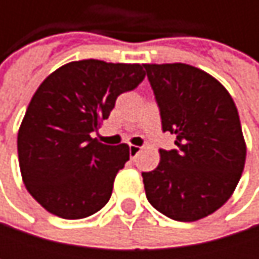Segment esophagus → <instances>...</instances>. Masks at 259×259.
<instances>
[{"label": "esophagus", "instance_id": "esophagus-1", "mask_svg": "<svg viewBox=\"0 0 259 259\" xmlns=\"http://www.w3.org/2000/svg\"><path fill=\"white\" fill-rule=\"evenodd\" d=\"M141 150H142L141 147H138V145H132V144H130V145H129L130 157H132V159H135V157H136V156H138V154L141 153Z\"/></svg>", "mask_w": 259, "mask_h": 259}]
</instances>
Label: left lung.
Here are the masks:
<instances>
[{"mask_svg":"<svg viewBox=\"0 0 259 259\" xmlns=\"http://www.w3.org/2000/svg\"><path fill=\"white\" fill-rule=\"evenodd\" d=\"M160 108L162 129L177 150H159L160 162L142 172L148 202L162 214L195 222L234 193L246 160V142L231 94L210 73L183 63L144 64Z\"/></svg>","mask_w":259,"mask_h":259,"instance_id":"obj_1","label":"left lung"}]
</instances>
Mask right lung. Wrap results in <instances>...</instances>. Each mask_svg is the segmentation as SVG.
<instances>
[{"label": "right lung", "instance_id": "add662e5", "mask_svg": "<svg viewBox=\"0 0 259 259\" xmlns=\"http://www.w3.org/2000/svg\"><path fill=\"white\" fill-rule=\"evenodd\" d=\"M144 76V64L80 60L40 83L18 132V156L26 190L46 211L83 219L106 205L129 145H105L91 133Z\"/></svg>", "mask_w": 259, "mask_h": 259}]
</instances>
